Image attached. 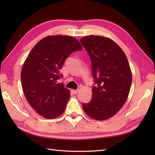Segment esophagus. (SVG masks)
Wrapping results in <instances>:
<instances>
[{
    "label": "esophagus",
    "instance_id": "1",
    "mask_svg": "<svg viewBox=\"0 0 155 155\" xmlns=\"http://www.w3.org/2000/svg\"><path fill=\"white\" fill-rule=\"evenodd\" d=\"M78 91H79V90H78V89H77V90H73V89L71 90L72 93H73V94H77Z\"/></svg>",
    "mask_w": 155,
    "mask_h": 155
}]
</instances>
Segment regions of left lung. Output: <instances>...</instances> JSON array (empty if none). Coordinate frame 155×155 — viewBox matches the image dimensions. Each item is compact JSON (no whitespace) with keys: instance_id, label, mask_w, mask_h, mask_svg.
I'll return each instance as SVG.
<instances>
[{"instance_id":"8db88e82","label":"left lung","mask_w":155,"mask_h":155,"mask_svg":"<svg viewBox=\"0 0 155 155\" xmlns=\"http://www.w3.org/2000/svg\"><path fill=\"white\" fill-rule=\"evenodd\" d=\"M80 42L90 57L96 84L91 101L82 106L94 119H108L123 107L129 94L132 73L128 59L119 46L108 38L90 35Z\"/></svg>"}]
</instances>
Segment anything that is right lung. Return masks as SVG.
Instances as JSON below:
<instances>
[{
	"label": "right lung",
	"instance_id": "1",
	"mask_svg": "<svg viewBox=\"0 0 155 155\" xmlns=\"http://www.w3.org/2000/svg\"><path fill=\"white\" fill-rule=\"evenodd\" d=\"M83 47L70 36H48L32 49L24 62L21 83L28 103L46 118H57L64 113L70 98V91L63 83L59 70L66 59Z\"/></svg>",
	"mask_w": 155,
	"mask_h": 155
}]
</instances>
